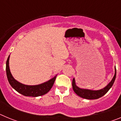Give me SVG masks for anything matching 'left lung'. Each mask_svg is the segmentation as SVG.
<instances>
[{"instance_id":"1","label":"left lung","mask_w":121,"mask_h":121,"mask_svg":"<svg viewBox=\"0 0 121 121\" xmlns=\"http://www.w3.org/2000/svg\"><path fill=\"white\" fill-rule=\"evenodd\" d=\"M116 70L115 68V76L113 77V79L112 80L110 83L107 85L105 88L103 89H101L100 90L97 91H93V90H86V89H81V88H79L78 86L76 85L75 81L74 79H73L72 81V86L73 89L74 91L75 92L76 94L79 96L81 97L82 98L86 99H96L98 98H100V97L103 96L104 95H105L108 92V91L110 89V88L112 86V85L114 84V82L116 79Z\"/></svg>"}]
</instances>
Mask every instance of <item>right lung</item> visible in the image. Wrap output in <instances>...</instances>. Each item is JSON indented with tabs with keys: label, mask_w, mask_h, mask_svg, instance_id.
Masks as SVG:
<instances>
[{
	"label": "right lung",
	"mask_w": 121,
	"mask_h": 121,
	"mask_svg": "<svg viewBox=\"0 0 121 121\" xmlns=\"http://www.w3.org/2000/svg\"><path fill=\"white\" fill-rule=\"evenodd\" d=\"M9 56L7 59L6 63V76L9 84L15 90L25 96L37 97L47 93L51 90L56 80V76L48 82L37 85H26L16 81L11 75L9 70Z\"/></svg>",
	"instance_id": "right-lung-1"
}]
</instances>
